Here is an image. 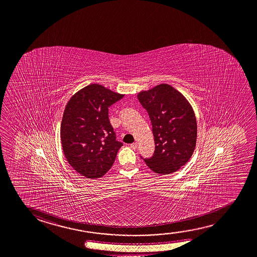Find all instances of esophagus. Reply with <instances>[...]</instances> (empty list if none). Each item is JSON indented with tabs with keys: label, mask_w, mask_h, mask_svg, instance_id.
Returning <instances> with one entry per match:
<instances>
[{
	"label": "esophagus",
	"mask_w": 257,
	"mask_h": 257,
	"mask_svg": "<svg viewBox=\"0 0 257 257\" xmlns=\"http://www.w3.org/2000/svg\"><path fill=\"white\" fill-rule=\"evenodd\" d=\"M137 146H138L137 143H132L130 145V147L132 148V149H134V150H135V149L137 148Z\"/></svg>",
	"instance_id": "obj_1"
}]
</instances>
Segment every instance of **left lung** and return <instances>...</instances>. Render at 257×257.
<instances>
[{"label": "left lung", "mask_w": 257, "mask_h": 257, "mask_svg": "<svg viewBox=\"0 0 257 257\" xmlns=\"http://www.w3.org/2000/svg\"><path fill=\"white\" fill-rule=\"evenodd\" d=\"M152 124L155 152L144 159L152 171L168 175L190 160L197 139L194 109L185 96L169 84L157 85L137 95Z\"/></svg>", "instance_id": "8db88e82"}]
</instances>
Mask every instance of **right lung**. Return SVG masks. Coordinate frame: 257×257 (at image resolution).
I'll list each match as a JSON object with an SVG mask.
<instances>
[{"label": "right lung", "mask_w": 257, "mask_h": 257, "mask_svg": "<svg viewBox=\"0 0 257 257\" xmlns=\"http://www.w3.org/2000/svg\"><path fill=\"white\" fill-rule=\"evenodd\" d=\"M123 97L99 84H90L68 101L61 124V141L68 163L86 178L103 177L114 164L122 143L115 140L108 107Z\"/></svg>", "instance_id": "right-lung-1"}]
</instances>
